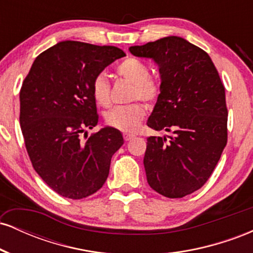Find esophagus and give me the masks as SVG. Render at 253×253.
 <instances>
[{"label": "esophagus", "mask_w": 253, "mask_h": 253, "mask_svg": "<svg viewBox=\"0 0 253 253\" xmlns=\"http://www.w3.org/2000/svg\"><path fill=\"white\" fill-rule=\"evenodd\" d=\"M123 135H124V139H125V140H126V141L130 140V139L134 138V136H135L134 133H129V132H125Z\"/></svg>", "instance_id": "1"}]
</instances>
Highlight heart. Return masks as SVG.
Masks as SVG:
<instances>
[{"mask_svg":"<svg viewBox=\"0 0 253 253\" xmlns=\"http://www.w3.org/2000/svg\"><path fill=\"white\" fill-rule=\"evenodd\" d=\"M117 74L125 80L134 84L132 91V100H140L153 104L161 96V85L151 78V71L146 64L136 58H126L117 66ZM91 95L95 102L102 107L110 103V84L106 76L98 74L91 82ZM146 114L143 103L133 102L126 106H118L110 109L104 117L108 126L126 132H132L138 127L139 123Z\"/></svg>","mask_w":253,"mask_h":253,"instance_id":"heart-1","label":"heart"}]
</instances>
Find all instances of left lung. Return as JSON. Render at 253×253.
Segmentation results:
<instances>
[{
  "label": "left lung",
  "instance_id": "1",
  "mask_svg": "<svg viewBox=\"0 0 253 253\" xmlns=\"http://www.w3.org/2000/svg\"><path fill=\"white\" fill-rule=\"evenodd\" d=\"M161 72V96L147 121L172 135L149 136L144 167L149 185L169 199L199 190L210 179L226 144L225 86L211 57L179 37L129 47Z\"/></svg>",
  "mask_w": 253,
  "mask_h": 253
}]
</instances>
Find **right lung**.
I'll return each mask as SVG.
<instances>
[{
  "label": "right lung",
  "mask_w": 253,
  "mask_h": 253,
  "mask_svg": "<svg viewBox=\"0 0 253 253\" xmlns=\"http://www.w3.org/2000/svg\"><path fill=\"white\" fill-rule=\"evenodd\" d=\"M125 56L115 46L58 42L36 58L22 83L20 126L26 150L38 175L59 195L84 199L107 181L123 134L104 127L85 141L80 135L98 123L92 80Z\"/></svg>",
  "instance_id": "add662e5"
}]
</instances>
